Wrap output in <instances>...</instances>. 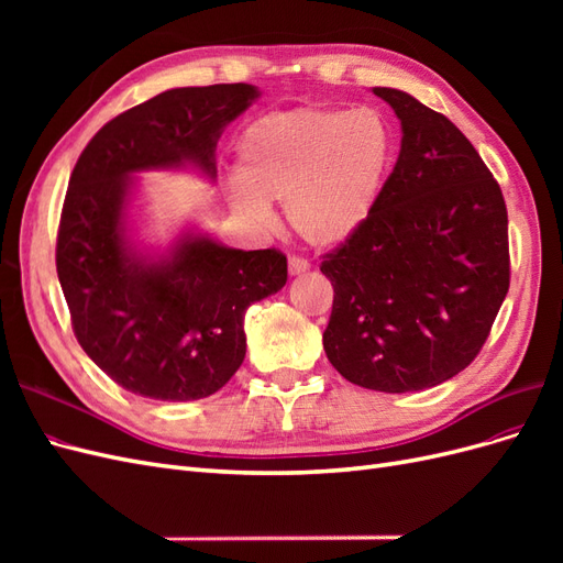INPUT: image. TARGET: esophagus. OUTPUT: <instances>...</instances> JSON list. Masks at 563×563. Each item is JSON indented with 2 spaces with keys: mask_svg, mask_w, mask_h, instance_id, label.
<instances>
[{
  "mask_svg": "<svg viewBox=\"0 0 563 563\" xmlns=\"http://www.w3.org/2000/svg\"><path fill=\"white\" fill-rule=\"evenodd\" d=\"M305 272H310V263L302 261V258H296V255H291V258H288V275L298 277V275H305Z\"/></svg>",
  "mask_w": 563,
  "mask_h": 563,
  "instance_id": "esophagus-1",
  "label": "esophagus"
}]
</instances>
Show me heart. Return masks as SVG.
I'll return each mask as SVG.
<instances>
[{
	"mask_svg": "<svg viewBox=\"0 0 563 563\" xmlns=\"http://www.w3.org/2000/svg\"><path fill=\"white\" fill-rule=\"evenodd\" d=\"M395 139L371 108H296L267 112L236 143L232 207L267 223V201H284L300 240L331 251L364 228L385 187Z\"/></svg>",
	"mask_w": 563,
	"mask_h": 563,
	"instance_id": "heart-1",
	"label": "heart"
}]
</instances>
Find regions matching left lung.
<instances>
[{
	"mask_svg": "<svg viewBox=\"0 0 563 563\" xmlns=\"http://www.w3.org/2000/svg\"><path fill=\"white\" fill-rule=\"evenodd\" d=\"M401 147L364 228L321 263L333 284L323 350L345 380L404 395L479 354L509 288L507 209L479 152L411 93L373 87Z\"/></svg>",
	"mask_w": 563,
	"mask_h": 563,
	"instance_id": "left-lung-1",
	"label": "left lung"
}]
</instances>
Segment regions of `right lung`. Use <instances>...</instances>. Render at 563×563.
Wrapping results in <instances>:
<instances>
[{
	"label": "right lung",
	"mask_w": 563,
	"mask_h": 563,
	"mask_svg": "<svg viewBox=\"0 0 563 563\" xmlns=\"http://www.w3.org/2000/svg\"><path fill=\"white\" fill-rule=\"evenodd\" d=\"M258 98L251 84L168 89L100 129L70 176L58 282L79 345L133 395L211 397L244 362L249 305L286 284L275 249H230L201 228H183L166 249L141 240V174L216 183L220 133Z\"/></svg>",
	"instance_id": "right-lung-1"
}]
</instances>
